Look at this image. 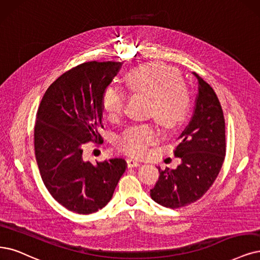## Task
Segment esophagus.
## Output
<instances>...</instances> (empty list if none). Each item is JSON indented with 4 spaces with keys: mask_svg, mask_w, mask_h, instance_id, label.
<instances>
[{
    "mask_svg": "<svg viewBox=\"0 0 260 260\" xmlns=\"http://www.w3.org/2000/svg\"><path fill=\"white\" fill-rule=\"evenodd\" d=\"M127 166L129 167V168H133V167H139L140 166V164L141 162L137 159V158H135V157H129L128 159H127Z\"/></svg>",
    "mask_w": 260,
    "mask_h": 260,
    "instance_id": "1",
    "label": "esophagus"
}]
</instances>
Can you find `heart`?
<instances>
[{
  "mask_svg": "<svg viewBox=\"0 0 260 260\" xmlns=\"http://www.w3.org/2000/svg\"><path fill=\"white\" fill-rule=\"evenodd\" d=\"M178 74L160 63H149L132 70L126 80L134 91L152 98L151 114L165 128H175L185 119L188 110V92L178 80ZM103 110L110 121L120 120L125 109L124 93L115 85L106 89ZM157 140V133L149 125L129 127L119 140L120 149L132 155H145L149 146Z\"/></svg>",
  "mask_w": 260,
  "mask_h": 260,
  "instance_id": "1",
  "label": "heart"
}]
</instances>
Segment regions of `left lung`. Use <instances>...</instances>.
<instances>
[{"instance_id":"left-lung-1","label":"left lung","mask_w":260,"mask_h":260,"mask_svg":"<svg viewBox=\"0 0 260 260\" xmlns=\"http://www.w3.org/2000/svg\"><path fill=\"white\" fill-rule=\"evenodd\" d=\"M198 94L189 123L179 136L176 169L159 171L151 198L158 205L178 209L195 203L212 186L226 154L225 119L222 106L210 84L196 73Z\"/></svg>"}]
</instances>
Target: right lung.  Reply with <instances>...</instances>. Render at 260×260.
<instances>
[{
	"label": "right lung",
	"instance_id": "1",
	"mask_svg": "<svg viewBox=\"0 0 260 260\" xmlns=\"http://www.w3.org/2000/svg\"><path fill=\"white\" fill-rule=\"evenodd\" d=\"M122 62H86L60 76L43 96L34 128L35 157L50 195L67 210L90 214L112 198L126 169L121 157L83 158L89 141L102 143L103 95Z\"/></svg>",
	"mask_w": 260,
	"mask_h": 260
}]
</instances>
